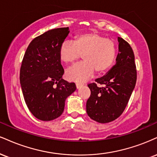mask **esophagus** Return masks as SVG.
<instances>
[{
	"mask_svg": "<svg viewBox=\"0 0 157 157\" xmlns=\"http://www.w3.org/2000/svg\"><path fill=\"white\" fill-rule=\"evenodd\" d=\"M82 83H80V82H77L76 83V86H77V88H80V87L82 86Z\"/></svg>",
	"mask_w": 157,
	"mask_h": 157,
	"instance_id": "1",
	"label": "esophagus"
}]
</instances>
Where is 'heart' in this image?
Masks as SVG:
<instances>
[{
	"instance_id": "1",
	"label": "heart",
	"mask_w": 157,
	"mask_h": 157,
	"mask_svg": "<svg viewBox=\"0 0 157 157\" xmlns=\"http://www.w3.org/2000/svg\"><path fill=\"white\" fill-rule=\"evenodd\" d=\"M82 56L84 61L67 71L69 80L83 82L94 75L107 72L114 64L117 56L116 43L98 33H84L76 36L74 41H66L59 48L62 62L71 64Z\"/></svg>"
}]
</instances>
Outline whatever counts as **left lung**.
Listing matches in <instances>:
<instances>
[{
    "mask_svg": "<svg viewBox=\"0 0 157 157\" xmlns=\"http://www.w3.org/2000/svg\"><path fill=\"white\" fill-rule=\"evenodd\" d=\"M118 40L119 52L116 65L105 76L88 85L90 96L86 103V112L91 119L101 124L113 121L122 114L137 81L132 48L122 38L118 37ZM97 84L103 87H99Z\"/></svg>",
    "mask_w": 157,
    "mask_h": 157,
    "instance_id": "obj_1",
    "label": "left lung"
}]
</instances>
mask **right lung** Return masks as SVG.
<instances>
[{
  "label": "right lung",
  "mask_w": 157,
  "mask_h": 157,
  "mask_svg": "<svg viewBox=\"0 0 157 157\" xmlns=\"http://www.w3.org/2000/svg\"><path fill=\"white\" fill-rule=\"evenodd\" d=\"M69 33L68 27L50 30L33 39L25 52L20 72L22 91L28 108L41 121L58 118L66 99L77 88L75 82L62 79L59 48Z\"/></svg>",
  "instance_id": "1"
}]
</instances>
